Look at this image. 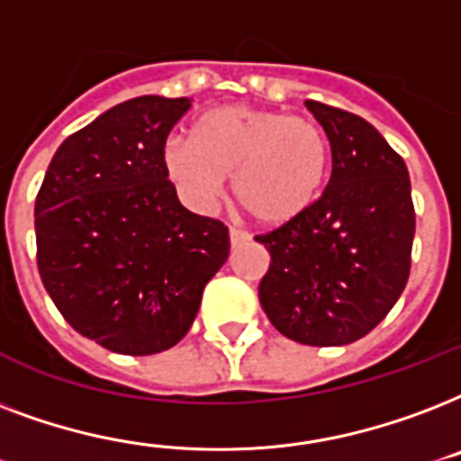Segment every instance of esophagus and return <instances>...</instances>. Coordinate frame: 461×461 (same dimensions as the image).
I'll return each instance as SVG.
<instances>
[{"instance_id":"1","label":"esophagus","mask_w":461,"mask_h":461,"mask_svg":"<svg viewBox=\"0 0 461 461\" xmlns=\"http://www.w3.org/2000/svg\"><path fill=\"white\" fill-rule=\"evenodd\" d=\"M249 240V233L248 230H240V228H230V245L233 248H238V245H242V242Z\"/></svg>"}]
</instances>
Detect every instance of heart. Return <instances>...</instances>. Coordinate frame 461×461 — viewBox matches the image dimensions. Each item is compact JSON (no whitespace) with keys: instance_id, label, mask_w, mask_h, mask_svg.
Returning <instances> with one entry per match:
<instances>
[{"instance_id":"obj_1","label":"heart","mask_w":461,"mask_h":461,"mask_svg":"<svg viewBox=\"0 0 461 461\" xmlns=\"http://www.w3.org/2000/svg\"><path fill=\"white\" fill-rule=\"evenodd\" d=\"M167 175L192 202L212 204L223 177L233 197L262 226L279 228L308 213L330 170V141L312 117L281 110L226 105L209 110L192 141L167 139Z\"/></svg>"}]
</instances>
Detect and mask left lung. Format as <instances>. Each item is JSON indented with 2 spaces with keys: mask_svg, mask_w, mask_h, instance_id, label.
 <instances>
[{
  "mask_svg": "<svg viewBox=\"0 0 461 461\" xmlns=\"http://www.w3.org/2000/svg\"><path fill=\"white\" fill-rule=\"evenodd\" d=\"M331 146V175L301 219L255 235L269 322L305 346H344L383 322L411 271L416 212L404 158L363 117L308 101Z\"/></svg>",
  "mask_w": 461,
  "mask_h": 461,
  "instance_id": "left-lung-1",
  "label": "left lung"
}]
</instances>
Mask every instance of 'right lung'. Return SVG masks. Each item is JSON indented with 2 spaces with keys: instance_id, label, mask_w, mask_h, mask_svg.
<instances>
[{
  "instance_id": "obj_1",
  "label": "right lung",
  "mask_w": 461,
  "mask_h": 461,
  "mask_svg": "<svg viewBox=\"0 0 461 461\" xmlns=\"http://www.w3.org/2000/svg\"><path fill=\"white\" fill-rule=\"evenodd\" d=\"M187 98L139 95L62 141L35 197L38 271L86 339L124 356L175 346L230 249L219 219L187 212L167 180V134Z\"/></svg>"
}]
</instances>
